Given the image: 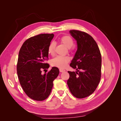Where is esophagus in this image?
<instances>
[{"mask_svg": "<svg viewBox=\"0 0 121 121\" xmlns=\"http://www.w3.org/2000/svg\"><path fill=\"white\" fill-rule=\"evenodd\" d=\"M59 71H60V72H64L65 71V70H64V69H59Z\"/></svg>", "mask_w": 121, "mask_h": 121, "instance_id": "obj_1", "label": "esophagus"}]
</instances>
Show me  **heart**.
Segmentation results:
<instances>
[{
	"instance_id": "b5f03b06",
	"label": "heart",
	"mask_w": 121,
	"mask_h": 121,
	"mask_svg": "<svg viewBox=\"0 0 121 121\" xmlns=\"http://www.w3.org/2000/svg\"><path fill=\"white\" fill-rule=\"evenodd\" d=\"M60 42L69 48L70 51L73 49V45L74 40L73 38L70 36L65 35L61 37L59 39ZM56 43L54 42L50 43L48 47V52L49 54L53 55L55 53ZM70 58L68 56H56V57L52 59L51 61V65L59 68H63L65 67L70 61Z\"/></svg>"
}]
</instances>
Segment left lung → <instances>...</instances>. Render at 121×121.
<instances>
[{"label":"left lung","mask_w":121,"mask_h":121,"mask_svg":"<svg viewBox=\"0 0 121 121\" xmlns=\"http://www.w3.org/2000/svg\"><path fill=\"white\" fill-rule=\"evenodd\" d=\"M70 33L78 44V50L70 63L77 72L68 71L70 78L67 84L74 97L84 98L93 93L99 83L101 56L97 43L91 35L78 30H71Z\"/></svg>","instance_id":"left-lung-1"}]
</instances>
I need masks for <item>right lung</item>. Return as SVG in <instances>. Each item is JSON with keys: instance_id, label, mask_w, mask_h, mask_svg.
<instances>
[{"instance_id": "add662e5", "label": "right lung", "mask_w": 121, "mask_h": 121, "mask_svg": "<svg viewBox=\"0 0 121 121\" xmlns=\"http://www.w3.org/2000/svg\"><path fill=\"white\" fill-rule=\"evenodd\" d=\"M53 34H42L27 39L20 48L17 66L20 85L27 96L33 100L43 101L49 96L53 81L59 74V69L52 67L43 75V70L49 65L48 47Z\"/></svg>"}]
</instances>
